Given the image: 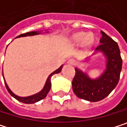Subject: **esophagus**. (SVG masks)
Returning a JSON list of instances; mask_svg holds the SVG:
<instances>
[{"instance_id": "obj_1", "label": "esophagus", "mask_w": 127, "mask_h": 127, "mask_svg": "<svg viewBox=\"0 0 127 127\" xmlns=\"http://www.w3.org/2000/svg\"><path fill=\"white\" fill-rule=\"evenodd\" d=\"M75 61L73 59H69L67 61V64L68 65H70V66H73V65H75Z\"/></svg>"}]
</instances>
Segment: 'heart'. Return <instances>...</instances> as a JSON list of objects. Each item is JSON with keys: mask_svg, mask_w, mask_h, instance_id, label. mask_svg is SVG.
Returning <instances> with one entry per match:
<instances>
[{"mask_svg": "<svg viewBox=\"0 0 127 127\" xmlns=\"http://www.w3.org/2000/svg\"><path fill=\"white\" fill-rule=\"evenodd\" d=\"M71 42L75 46L83 45L85 49H90L94 42V38L91 34L80 32L75 33L71 38Z\"/></svg>", "mask_w": 127, "mask_h": 127, "instance_id": "heart-1", "label": "heart"}]
</instances>
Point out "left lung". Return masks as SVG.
<instances>
[{
  "instance_id": "obj_1",
  "label": "left lung",
  "mask_w": 127,
  "mask_h": 127,
  "mask_svg": "<svg viewBox=\"0 0 127 127\" xmlns=\"http://www.w3.org/2000/svg\"><path fill=\"white\" fill-rule=\"evenodd\" d=\"M100 45L92 56L101 53L105 59V69L96 78H91L80 68H75V75L72 82L75 94L89 102H98L105 98L117 86L122 69V59L118 45L103 31H100ZM85 59L88 64L91 58Z\"/></svg>"
}]
</instances>
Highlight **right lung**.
<instances>
[{"label": "right lung", "instance_id": "1", "mask_svg": "<svg viewBox=\"0 0 127 127\" xmlns=\"http://www.w3.org/2000/svg\"><path fill=\"white\" fill-rule=\"evenodd\" d=\"M42 31H31V32H28L26 33H22L19 36H18L16 38H19V37H25V36H35V35H39V34H41L42 33ZM44 33H49V31L48 30H45ZM63 66L64 65H61L58 69H57L56 70H55L53 72H52L49 77L47 78L46 79V82L45 83V85L43 87V88L38 93L35 94H33L31 96H19L16 94H15L11 90L10 88H9L8 85L6 84V80L4 78V76H3V80H4V83H5V85H6V88L8 91V92L9 93V94L14 97L15 99H17L18 101L19 102H22L23 103H25V104H33V103H35V102H37L39 101H40L41 99H44L48 93L49 92L50 89H51V87H52V83H51V78L53 75L55 74H58L59 72H61L62 68H63Z\"/></svg>", "mask_w": 127, "mask_h": 127}]
</instances>
